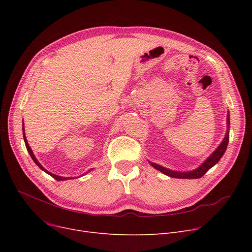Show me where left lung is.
I'll return each mask as SVG.
<instances>
[{
	"label": "left lung",
	"mask_w": 252,
	"mask_h": 252,
	"mask_svg": "<svg viewBox=\"0 0 252 252\" xmlns=\"http://www.w3.org/2000/svg\"><path fill=\"white\" fill-rule=\"evenodd\" d=\"M227 117H228L227 118V124H228V129H229V127H230V115H229V113H228ZM229 138H230L229 130H227V134H226V136H224L222 142L220 144V146L214 151V153L211 154L199 167L194 169V170H191V171H185V173H183V171H175V170H170L168 168H165V167H163V166H161L159 164L153 163L151 161H149V163L154 168H156L157 170L161 171L162 174H164V175H166L168 177H171V178H177V179H199V178H201L206 173L208 169H210L215 164H217L219 162V160L220 159L221 156L223 155V153L226 152L228 143H229Z\"/></svg>",
	"instance_id": "1"
}]
</instances>
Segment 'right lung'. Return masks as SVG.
Returning a JSON list of instances; mask_svg holds the SVG:
<instances>
[{"label": "right lung", "mask_w": 252, "mask_h": 252, "mask_svg": "<svg viewBox=\"0 0 252 252\" xmlns=\"http://www.w3.org/2000/svg\"><path fill=\"white\" fill-rule=\"evenodd\" d=\"M24 126L22 125V130H23V139H24V143H25V146H26V149H28V151H29V153H30V155H31V157L32 158V160L34 161V163L39 167V168H41L42 170H44L45 171V173H47L48 175H50L51 177H53V178H54V179H56L57 181H65V180H69V179H72V178H66V177H60V176H57V175H54V174H52V173H50V171H48L41 163H39L38 161H37V159H36V158H35V156L33 155V152L32 151V149H31V147H30V145H29V143H28V140H26V137H25V133H24V127H23ZM90 170H92V168L90 169ZM89 170V171H90ZM89 171H88V173H89ZM83 176V175H82Z\"/></svg>", "instance_id": "1"}]
</instances>
